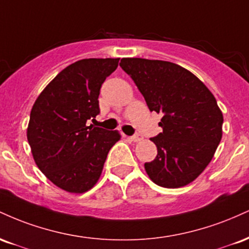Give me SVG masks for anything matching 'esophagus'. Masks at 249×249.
Segmentation results:
<instances>
[{
	"label": "esophagus",
	"instance_id": "1",
	"mask_svg": "<svg viewBox=\"0 0 249 249\" xmlns=\"http://www.w3.org/2000/svg\"><path fill=\"white\" fill-rule=\"evenodd\" d=\"M130 139L133 142H141L142 139V136L141 133H136V134H133V136H131Z\"/></svg>",
	"mask_w": 249,
	"mask_h": 249
}]
</instances>
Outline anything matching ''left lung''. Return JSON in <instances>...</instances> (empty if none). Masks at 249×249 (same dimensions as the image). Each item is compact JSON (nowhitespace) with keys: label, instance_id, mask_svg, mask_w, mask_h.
I'll return each instance as SVG.
<instances>
[{"label":"left lung","instance_id":"1","mask_svg":"<svg viewBox=\"0 0 249 249\" xmlns=\"http://www.w3.org/2000/svg\"><path fill=\"white\" fill-rule=\"evenodd\" d=\"M119 65L132 78L151 112L162 115V132L151 138L158 154L144 165L148 177L161 187L190 184L212 160L222 137L224 117L212 92L174 63L123 58Z\"/></svg>","mask_w":249,"mask_h":249}]
</instances>
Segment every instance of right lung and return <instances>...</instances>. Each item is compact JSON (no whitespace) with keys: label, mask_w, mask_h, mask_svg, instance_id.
<instances>
[{"label":"right lung","mask_w":249,"mask_h":249,"mask_svg":"<svg viewBox=\"0 0 249 249\" xmlns=\"http://www.w3.org/2000/svg\"><path fill=\"white\" fill-rule=\"evenodd\" d=\"M119 58H85L65 68L36 99L28 142L39 170L71 193L90 190L101 177L117 131L89 125L99 115L102 84Z\"/></svg>","instance_id":"add662e5"}]
</instances>
